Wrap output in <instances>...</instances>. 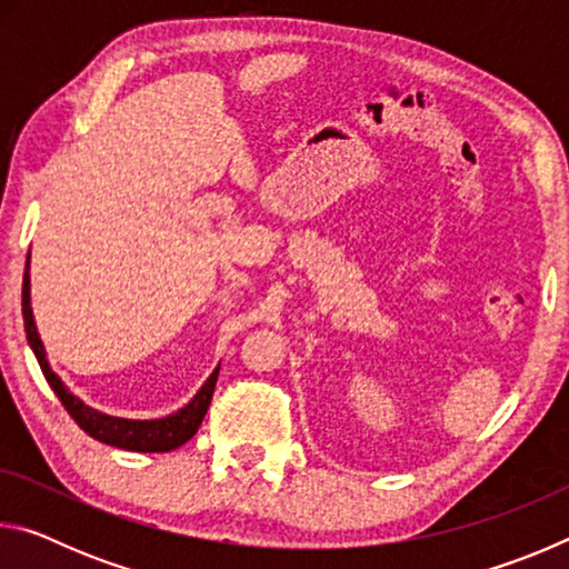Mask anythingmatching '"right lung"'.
I'll list each match as a JSON object with an SVG mask.
<instances>
[{
    "label": "right lung",
    "instance_id": "right-lung-1",
    "mask_svg": "<svg viewBox=\"0 0 569 569\" xmlns=\"http://www.w3.org/2000/svg\"><path fill=\"white\" fill-rule=\"evenodd\" d=\"M27 268H30V261H27ZM22 316H24V331H27V341H30L32 351L40 361V369L44 373V379L50 387L54 389L57 399L62 401V407L67 413L77 421V427L82 431H88L92 439L102 441V445L118 447V449H130V451H172L186 445L188 439H192L200 423H203L206 411L210 407V399H213L216 391V381H218V369L210 373V379L203 383V389L196 393L188 407H182L180 411L170 413L166 419H152V421H134V419H118V417H108V413H100L72 397L70 391L64 389V383L60 377L50 369L44 356V346L40 341V333L34 329V319H32V306H30V273L24 271V281H22Z\"/></svg>",
    "mask_w": 569,
    "mask_h": 569
}]
</instances>
